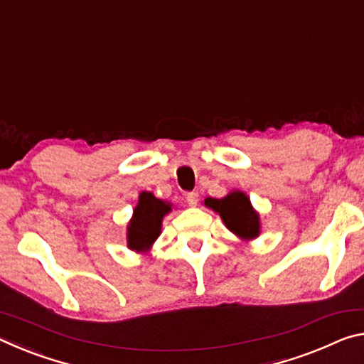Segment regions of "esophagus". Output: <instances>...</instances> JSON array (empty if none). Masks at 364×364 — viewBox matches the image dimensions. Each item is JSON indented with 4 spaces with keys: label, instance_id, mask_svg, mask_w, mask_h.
<instances>
[{
    "label": "esophagus",
    "instance_id": "obj_1",
    "mask_svg": "<svg viewBox=\"0 0 364 364\" xmlns=\"http://www.w3.org/2000/svg\"><path fill=\"white\" fill-rule=\"evenodd\" d=\"M186 200H188V204L191 207H196L197 202H199V194H197V193H188L186 194Z\"/></svg>",
    "mask_w": 364,
    "mask_h": 364
}]
</instances>
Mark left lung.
Returning <instances> with one entry per match:
<instances>
[{
    "label": "left lung",
    "instance_id": "8db88e82",
    "mask_svg": "<svg viewBox=\"0 0 364 364\" xmlns=\"http://www.w3.org/2000/svg\"><path fill=\"white\" fill-rule=\"evenodd\" d=\"M204 204L220 213L228 230L237 237L250 241L260 234V217L252 207L249 197L241 191H232L223 199L207 197Z\"/></svg>",
    "mask_w": 364,
    "mask_h": 364
}]
</instances>
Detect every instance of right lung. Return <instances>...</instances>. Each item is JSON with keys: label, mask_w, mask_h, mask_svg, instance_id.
Masks as SVG:
<instances>
[{"label": "right lung", "mask_w": 364, "mask_h": 364, "mask_svg": "<svg viewBox=\"0 0 364 364\" xmlns=\"http://www.w3.org/2000/svg\"><path fill=\"white\" fill-rule=\"evenodd\" d=\"M171 210L168 202L157 199L152 193H141L138 205L127 228L128 247L134 252H146L162 230V220Z\"/></svg>", "instance_id": "add662e5"}]
</instances>
